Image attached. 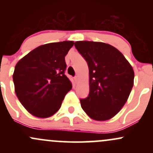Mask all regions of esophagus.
Segmentation results:
<instances>
[{"instance_id":"1","label":"esophagus","mask_w":153,"mask_h":153,"mask_svg":"<svg viewBox=\"0 0 153 153\" xmlns=\"http://www.w3.org/2000/svg\"><path fill=\"white\" fill-rule=\"evenodd\" d=\"M74 80H75V82H78V80H79L78 77V76H75V78H74Z\"/></svg>"}]
</instances>
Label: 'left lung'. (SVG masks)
Wrapping results in <instances>:
<instances>
[{
    "instance_id": "8db88e82",
    "label": "left lung",
    "mask_w": 153,
    "mask_h": 153,
    "mask_svg": "<svg viewBox=\"0 0 153 153\" xmlns=\"http://www.w3.org/2000/svg\"><path fill=\"white\" fill-rule=\"evenodd\" d=\"M75 47L89 69V94L80 99L84 111L96 121L111 119L127 102L134 85L132 67L117 48L103 42L78 41Z\"/></svg>"
}]
</instances>
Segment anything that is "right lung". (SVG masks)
Wrapping results in <instances>:
<instances>
[{
  "label": "right lung",
  "mask_w": 153,
  "mask_h": 153,
  "mask_svg": "<svg viewBox=\"0 0 153 153\" xmlns=\"http://www.w3.org/2000/svg\"><path fill=\"white\" fill-rule=\"evenodd\" d=\"M73 45L64 41L41 45L17 62L13 74L16 94L34 117L54 114L71 90V82L65 75V57Z\"/></svg>",
  "instance_id": "obj_1"
}]
</instances>
